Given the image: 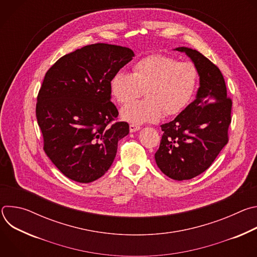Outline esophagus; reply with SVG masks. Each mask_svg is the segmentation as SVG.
<instances>
[{"label":"esophagus","mask_w":257,"mask_h":257,"mask_svg":"<svg viewBox=\"0 0 257 257\" xmlns=\"http://www.w3.org/2000/svg\"><path fill=\"white\" fill-rule=\"evenodd\" d=\"M139 129H140V126L135 125V124H130V126H129L130 132H135V131H138Z\"/></svg>","instance_id":"34e87169"}]
</instances>
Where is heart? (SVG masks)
<instances>
[{"label":"heart","instance_id":"obj_1","mask_svg":"<svg viewBox=\"0 0 257 257\" xmlns=\"http://www.w3.org/2000/svg\"><path fill=\"white\" fill-rule=\"evenodd\" d=\"M198 84V71L190 62H179L166 55H152L139 60L133 74L119 70L109 81L112 95L126 104L140 97L146 98L122 108L123 120L142 124L158 121L163 113H181L192 100Z\"/></svg>","mask_w":257,"mask_h":257}]
</instances>
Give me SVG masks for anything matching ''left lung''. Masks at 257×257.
<instances>
[{"instance_id": "obj_1", "label": "left lung", "mask_w": 257, "mask_h": 257, "mask_svg": "<svg viewBox=\"0 0 257 257\" xmlns=\"http://www.w3.org/2000/svg\"><path fill=\"white\" fill-rule=\"evenodd\" d=\"M199 75L196 98L171 122L161 125L163 136L155 155L160 170L169 178L192 179L213 163L229 141L232 99L222 72L196 50L181 47Z\"/></svg>"}]
</instances>
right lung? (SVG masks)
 <instances>
[{
    "label": "right lung",
    "mask_w": 257,
    "mask_h": 257,
    "mask_svg": "<svg viewBox=\"0 0 257 257\" xmlns=\"http://www.w3.org/2000/svg\"><path fill=\"white\" fill-rule=\"evenodd\" d=\"M133 57L125 47L92 44L63 56L47 71L35 115L45 153L69 179L90 183L112 166L129 125L116 122L109 81Z\"/></svg>",
    "instance_id": "add662e5"
}]
</instances>
